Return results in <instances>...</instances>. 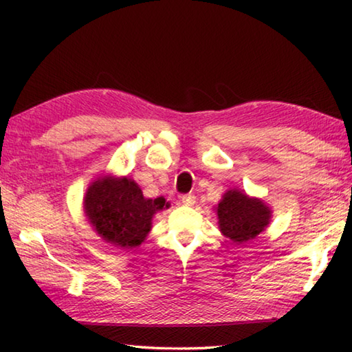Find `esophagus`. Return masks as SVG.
<instances>
[{
	"label": "esophagus",
	"mask_w": 352,
	"mask_h": 352,
	"mask_svg": "<svg viewBox=\"0 0 352 352\" xmlns=\"http://www.w3.org/2000/svg\"><path fill=\"white\" fill-rule=\"evenodd\" d=\"M182 204L186 206H192L195 204V195H192V194L182 195Z\"/></svg>",
	"instance_id": "34e87169"
}]
</instances>
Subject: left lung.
Instances as JSON below:
<instances>
[{
	"label": "left lung",
	"instance_id": "1",
	"mask_svg": "<svg viewBox=\"0 0 352 352\" xmlns=\"http://www.w3.org/2000/svg\"><path fill=\"white\" fill-rule=\"evenodd\" d=\"M219 226L223 236L236 243L252 242L269 225L270 210L258 199L231 189L217 206Z\"/></svg>",
	"mask_w": 352,
	"mask_h": 352
}]
</instances>
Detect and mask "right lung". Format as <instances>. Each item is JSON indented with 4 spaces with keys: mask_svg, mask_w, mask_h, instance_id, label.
<instances>
[{
    "mask_svg": "<svg viewBox=\"0 0 352 352\" xmlns=\"http://www.w3.org/2000/svg\"><path fill=\"white\" fill-rule=\"evenodd\" d=\"M169 208L163 197L144 199L130 178H104L87 190L85 212L93 228L111 245L133 248L141 245L157 211Z\"/></svg>",
    "mask_w": 352,
    "mask_h": 352,
    "instance_id": "1",
    "label": "right lung"
}]
</instances>
